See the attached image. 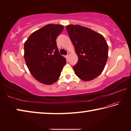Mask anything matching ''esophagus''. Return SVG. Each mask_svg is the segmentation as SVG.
Returning a JSON list of instances; mask_svg holds the SVG:
<instances>
[{"label": "esophagus", "instance_id": "1", "mask_svg": "<svg viewBox=\"0 0 131 131\" xmlns=\"http://www.w3.org/2000/svg\"><path fill=\"white\" fill-rule=\"evenodd\" d=\"M69 55H70V53L69 52H68V55H66V57H68L69 56Z\"/></svg>", "mask_w": 131, "mask_h": 131}]
</instances>
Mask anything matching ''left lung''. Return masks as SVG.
<instances>
[{
	"mask_svg": "<svg viewBox=\"0 0 131 131\" xmlns=\"http://www.w3.org/2000/svg\"><path fill=\"white\" fill-rule=\"evenodd\" d=\"M66 29L74 46L78 62L73 67L76 76L84 81L99 76L108 58V44L104 37L80 25H69Z\"/></svg>",
	"mask_w": 131,
	"mask_h": 131,
	"instance_id": "8db88e82",
	"label": "left lung"
}]
</instances>
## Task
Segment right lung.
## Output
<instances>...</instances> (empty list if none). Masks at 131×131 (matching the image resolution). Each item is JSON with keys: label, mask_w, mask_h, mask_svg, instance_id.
<instances>
[{"label": "right lung", "mask_w": 131, "mask_h": 131, "mask_svg": "<svg viewBox=\"0 0 131 131\" xmlns=\"http://www.w3.org/2000/svg\"><path fill=\"white\" fill-rule=\"evenodd\" d=\"M63 29L58 24H48L31 34L24 43V59L31 74L40 83H55L66 63L59 53L57 36Z\"/></svg>", "instance_id": "obj_1"}]
</instances>
